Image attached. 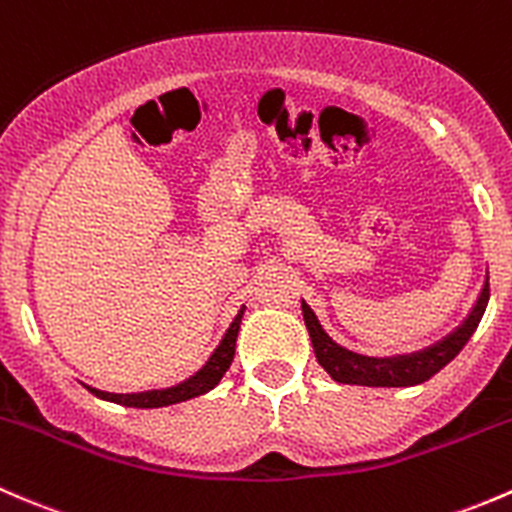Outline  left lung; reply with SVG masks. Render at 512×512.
Listing matches in <instances>:
<instances>
[{"label":"left lung","instance_id":"8db88e82","mask_svg":"<svg viewBox=\"0 0 512 512\" xmlns=\"http://www.w3.org/2000/svg\"><path fill=\"white\" fill-rule=\"evenodd\" d=\"M488 298H491V288H488V276L483 281L481 293H478L476 303L468 310L461 325L444 335L441 340L431 342V345L421 347L414 352H399V355L374 357L362 355V352L350 350V347L340 345L328 330L320 325L318 315L310 308L305 300H300V310H303L305 328H308L310 342H313L315 357H318L320 367L340 384H357V387H414V384L426 382L434 377L436 372L444 370L446 365L463 350L471 335L476 333L478 323H481L483 313H486Z\"/></svg>","mask_w":512,"mask_h":512}]
</instances>
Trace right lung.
I'll return each instance as SVG.
<instances>
[{
  "instance_id": "obj_1",
  "label": "right lung",
  "mask_w": 512,
  "mask_h": 512,
  "mask_svg": "<svg viewBox=\"0 0 512 512\" xmlns=\"http://www.w3.org/2000/svg\"><path fill=\"white\" fill-rule=\"evenodd\" d=\"M246 305H241V310L236 313V318L231 320V325L226 328L224 337L214 352L209 355V360L199 367L192 377L182 379V382L172 384V387L165 389H145V392H105V389L91 387V384H83L88 392H93L96 397L105 399V402H115L123 404V407H135V409H160V407H170V404H179L187 402V399L199 397V394L212 392L214 387L221 382L226 370H229L231 360H234V350H236V337H239V328H241V318H244Z\"/></svg>"
}]
</instances>
